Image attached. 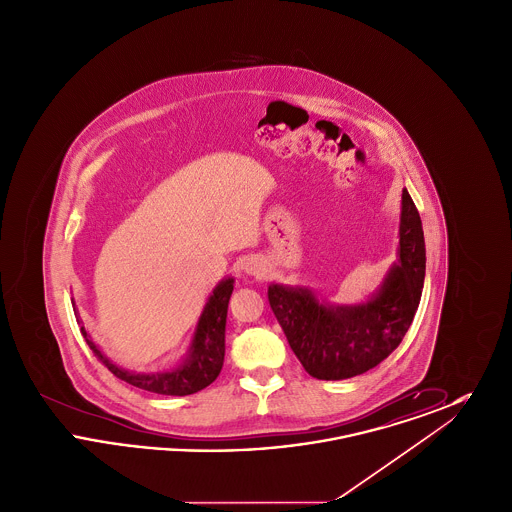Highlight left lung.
I'll return each instance as SVG.
<instances>
[{
    "mask_svg": "<svg viewBox=\"0 0 512 512\" xmlns=\"http://www.w3.org/2000/svg\"><path fill=\"white\" fill-rule=\"evenodd\" d=\"M424 274L422 222L403 190L399 263L370 301L332 307L309 290L278 284L268 288V301L303 368L318 380H345L380 365L405 338L420 303Z\"/></svg>",
    "mask_w": 512,
    "mask_h": 512,
    "instance_id": "8db88e82",
    "label": "left lung"
}]
</instances>
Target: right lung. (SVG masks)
<instances>
[{
    "mask_svg": "<svg viewBox=\"0 0 512 512\" xmlns=\"http://www.w3.org/2000/svg\"><path fill=\"white\" fill-rule=\"evenodd\" d=\"M234 292V280H222L209 297L197 328H195L194 341L190 349V357L184 365L157 374H134L113 365L105 355H101L98 347L88 338L84 326L80 328L86 343L94 351L101 365L107 366L117 378L124 380L130 386L140 390L159 393V395H192L195 391L207 388L213 384L220 374L224 363V328H226V313L228 301Z\"/></svg>",
    "mask_w": 512,
    "mask_h": 512,
    "instance_id": "1",
    "label": "right lung"
}]
</instances>
